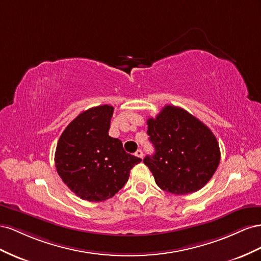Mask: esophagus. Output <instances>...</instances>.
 <instances>
[{"label":"esophagus","instance_id":"1","mask_svg":"<svg viewBox=\"0 0 261 261\" xmlns=\"http://www.w3.org/2000/svg\"><path fill=\"white\" fill-rule=\"evenodd\" d=\"M136 156H138V158H140V159H142V158H143V152H142V150H138V151L136 152Z\"/></svg>","mask_w":261,"mask_h":261}]
</instances>
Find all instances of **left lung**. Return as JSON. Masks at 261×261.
<instances>
[{"label":"left lung","mask_w":261,"mask_h":261,"mask_svg":"<svg viewBox=\"0 0 261 261\" xmlns=\"http://www.w3.org/2000/svg\"><path fill=\"white\" fill-rule=\"evenodd\" d=\"M155 153L145 156L156 185L174 195L196 192L217 170L221 153L212 131L180 107L167 105L147 119Z\"/></svg>","instance_id":"8db88e82"}]
</instances>
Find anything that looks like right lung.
<instances>
[{
    "instance_id": "right-lung-1",
    "label": "right lung",
    "mask_w": 261,
    "mask_h": 261,
    "mask_svg": "<svg viewBox=\"0 0 261 261\" xmlns=\"http://www.w3.org/2000/svg\"><path fill=\"white\" fill-rule=\"evenodd\" d=\"M114 107L102 105L80 114L58 141L55 163L59 176L77 197L91 202L113 198L141 162L125 153L108 135Z\"/></svg>"
}]
</instances>
